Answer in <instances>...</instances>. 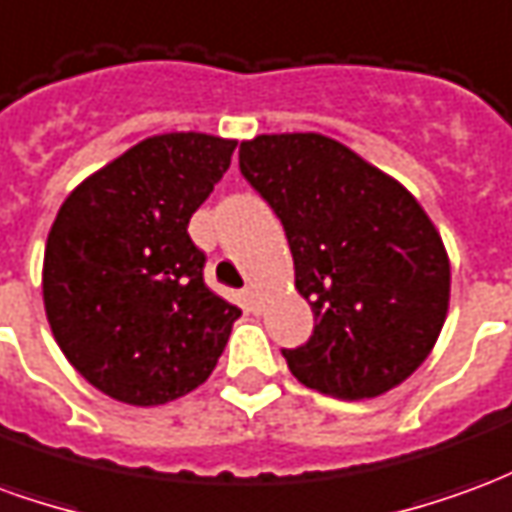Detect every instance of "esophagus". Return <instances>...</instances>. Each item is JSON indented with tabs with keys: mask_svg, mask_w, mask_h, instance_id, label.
I'll list each match as a JSON object with an SVG mask.
<instances>
[{
	"mask_svg": "<svg viewBox=\"0 0 512 512\" xmlns=\"http://www.w3.org/2000/svg\"><path fill=\"white\" fill-rule=\"evenodd\" d=\"M244 301H246V310L249 312L257 310V288L255 285H249V288L244 290Z\"/></svg>",
	"mask_w": 512,
	"mask_h": 512,
	"instance_id": "1",
	"label": "esophagus"
}]
</instances>
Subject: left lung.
I'll return each instance as SVG.
<instances>
[{
	"label": "left lung",
	"mask_w": 512,
	"mask_h": 512,
	"mask_svg": "<svg viewBox=\"0 0 512 512\" xmlns=\"http://www.w3.org/2000/svg\"><path fill=\"white\" fill-rule=\"evenodd\" d=\"M238 164L288 235L312 337L282 356L321 395L389 392L439 340L450 257L414 194L323 134H260Z\"/></svg>",
	"instance_id": "left-lung-1"
}]
</instances>
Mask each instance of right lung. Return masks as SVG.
Instances as JSON below:
<instances>
[{
	"label": "right lung",
	"instance_id": "obj_1",
	"mask_svg": "<svg viewBox=\"0 0 512 512\" xmlns=\"http://www.w3.org/2000/svg\"><path fill=\"white\" fill-rule=\"evenodd\" d=\"M235 139H142L62 202L43 255V304L65 359L128 406L208 381L241 310L216 296L191 213L230 167Z\"/></svg>",
	"mask_w": 512,
	"mask_h": 512
}]
</instances>
